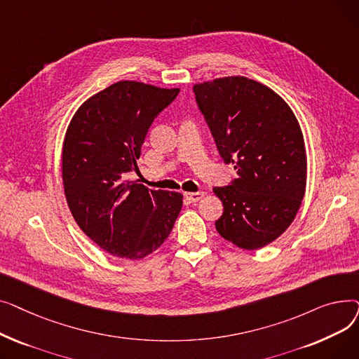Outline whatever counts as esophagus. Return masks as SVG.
<instances>
[{
    "label": "esophagus",
    "instance_id": "1",
    "mask_svg": "<svg viewBox=\"0 0 359 359\" xmlns=\"http://www.w3.org/2000/svg\"><path fill=\"white\" fill-rule=\"evenodd\" d=\"M184 196V199L187 201V202H198L202 196H203V192H189V194H184L183 195Z\"/></svg>",
    "mask_w": 359,
    "mask_h": 359
}]
</instances>
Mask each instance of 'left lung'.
Returning <instances> with one entry per match:
<instances>
[{"label":"left lung","instance_id":"8db88e82","mask_svg":"<svg viewBox=\"0 0 359 359\" xmlns=\"http://www.w3.org/2000/svg\"><path fill=\"white\" fill-rule=\"evenodd\" d=\"M194 93L221 158L238 175L214 187L224 205L217 231L240 249L266 246L290 227L306 192V147L294 111L246 77L196 84Z\"/></svg>","mask_w":359,"mask_h":359}]
</instances>
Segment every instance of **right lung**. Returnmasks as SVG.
I'll return each mask as SVG.
<instances>
[{"label":"right lung","mask_w":359,"mask_h":359,"mask_svg":"<svg viewBox=\"0 0 359 359\" xmlns=\"http://www.w3.org/2000/svg\"><path fill=\"white\" fill-rule=\"evenodd\" d=\"M179 88L119 81L86 100L64 141L67 202L80 229L107 253L142 259L157 250L182 210L177 192L132 183L147 132Z\"/></svg>","instance_id":"obj_1"}]
</instances>
